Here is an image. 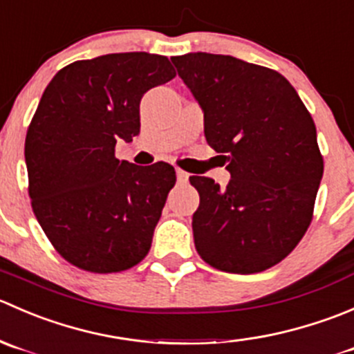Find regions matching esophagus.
Returning <instances> with one entry per match:
<instances>
[{
    "instance_id": "1",
    "label": "esophagus",
    "mask_w": 354,
    "mask_h": 354,
    "mask_svg": "<svg viewBox=\"0 0 354 354\" xmlns=\"http://www.w3.org/2000/svg\"><path fill=\"white\" fill-rule=\"evenodd\" d=\"M176 174H177V182H178V184H185V182L189 180V174L184 172V170L176 169Z\"/></svg>"
}]
</instances>
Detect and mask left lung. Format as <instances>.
Segmentation results:
<instances>
[{"instance_id": "1", "label": "left lung", "mask_w": 354, "mask_h": 354, "mask_svg": "<svg viewBox=\"0 0 354 354\" xmlns=\"http://www.w3.org/2000/svg\"><path fill=\"white\" fill-rule=\"evenodd\" d=\"M170 59L205 113L206 141L230 160L225 189L189 177L199 192L196 250L229 274L267 270L311 222L324 176L313 118L289 80L267 66L212 53Z\"/></svg>"}]
</instances>
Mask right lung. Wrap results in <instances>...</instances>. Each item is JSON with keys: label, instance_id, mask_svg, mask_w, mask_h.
Segmentation results:
<instances>
[{"label": "right lung", "instance_id": "obj_1", "mask_svg": "<svg viewBox=\"0 0 354 354\" xmlns=\"http://www.w3.org/2000/svg\"><path fill=\"white\" fill-rule=\"evenodd\" d=\"M174 77L162 55L111 53L70 63L44 89L26 138L29 196L68 263L111 274L148 254L176 170L120 162L115 145L139 134L146 91Z\"/></svg>", "mask_w": 354, "mask_h": 354}]
</instances>
